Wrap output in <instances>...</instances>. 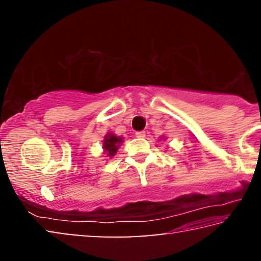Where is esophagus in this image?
Here are the masks:
<instances>
[{
  "label": "esophagus",
  "mask_w": 261,
  "mask_h": 261,
  "mask_svg": "<svg viewBox=\"0 0 261 261\" xmlns=\"http://www.w3.org/2000/svg\"><path fill=\"white\" fill-rule=\"evenodd\" d=\"M145 136H146V134H145V131H138V132H136V137H137V138H145Z\"/></svg>",
  "instance_id": "esophagus-1"
}]
</instances>
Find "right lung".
Masks as SVG:
<instances>
[{"instance_id":"obj_1","label":"right lung","mask_w":261,"mask_h":261,"mask_svg":"<svg viewBox=\"0 0 261 261\" xmlns=\"http://www.w3.org/2000/svg\"><path fill=\"white\" fill-rule=\"evenodd\" d=\"M121 141H122V138H118V137L114 136L112 134L106 136V138L103 140V148H105V152L108 153L107 155L113 156L114 154L117 152V148L120 146Z\"/></svg>"}]
</instances>
